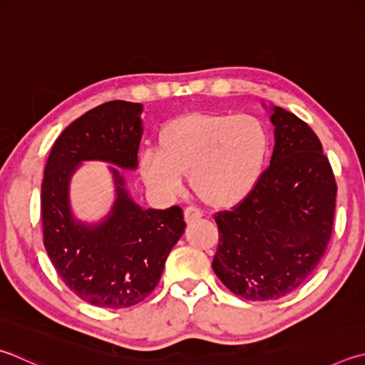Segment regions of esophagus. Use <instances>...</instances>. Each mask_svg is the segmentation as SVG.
I'll list each match as a JSON object with an SVG mask.
<instances>
[{"label": "esophagus", "mask_w": 365, "mask_h": 365, "mask_svg": "<svg viewBox=\"0 0 365 365\" xmlns=\"http://www.w3.org/2000/svg\"><path fill=\"white\" fill-rule=\"evenodd\" d=\"M202 217V210L200 207H196V205H188V207H185V222L187 223H193L196 220H200Z\"/></svg>", "instance_id": "1"}]
</instances>
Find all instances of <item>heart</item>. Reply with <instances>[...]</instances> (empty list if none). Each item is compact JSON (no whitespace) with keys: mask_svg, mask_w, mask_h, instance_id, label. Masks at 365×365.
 <instances>
[{"mask_svg":"<svg viewBox=\"0 0 365 365\" xmlns=\"http://www.w3.org/2000/svg\"><path fill=\"white\" fill-rule=\"evenodd\" d=\"M268 134L252 115L195 113L165 123L158 151L140 156V174L151 190L175 196L190 174L195 193L210 205L246 197L262 175Z\"/></svg>","mask_w":365,"mask_h":365,"instance_id":"heart-1","label":"heart"}]
</instances>
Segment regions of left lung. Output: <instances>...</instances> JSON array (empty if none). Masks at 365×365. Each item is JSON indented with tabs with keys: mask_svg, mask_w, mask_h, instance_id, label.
I'll return each mask as SVG.
<instances>
[{
	"mask_svg": "<svg viewBox=\"0 0 365 365\" xmlns=\"http://www.w3.org/2000/svg\"><path fill=\"white\" fill-rule=\"evenodd\" d=\"M274 150L250 193L214 215L218 246L212 268L231 292L277 300L314 273L332 236L336 182L309 125L273 108Z\"/></svg>",
	"mask_w": 365,
	"mask_h": 365,
	"instance_id": "1",
	"label": "left lung"
}]
</instances>
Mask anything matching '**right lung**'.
Segmentation results:
<instances>
[{"label":"right lung","mask_w":365,"mask_h":365,"mask_svg":"<svg viewBox=\"0 0 365 365\" xmlns=\"http://www.w3.org/2000/svg\"><path fill=\"white\" fill-rule=\"evenodd\" d=\"M140 103L111 101L89 110L52 147L41 182L43 242L73 294L98 308H128L160 282L165 258L185 230L183 210L142 209L129 200L113 169L118 201L107 222L88 228L73 220L68 180L78 163L102 160L134 169L142 123Z\"/></svg>","instance_id":"add662e5"}]
</instances>
